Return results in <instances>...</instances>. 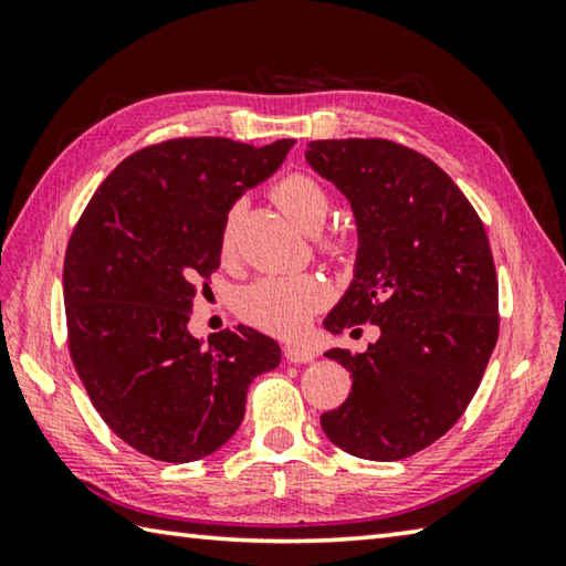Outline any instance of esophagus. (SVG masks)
<instances>
[{"label": "esophagus", "instance_id": "1", "mask_svg": "<svg viewBox=\"0 0 566 566\" xmlns=\"http://www.w3.org/2000/svg\"><path fill=\"white\" fill-rule=\"evenodd\" d=\"M284 357L290 359V361H294V364H306V361L314 359V349L302 347V344H286Z\"/></svg>", "mask_w": 566, "mask_h": 566}]
</instances>
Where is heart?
Here are the masks:
<instances>
[{
  "instance_id": "b5f03b06",
  "label": "heart",
  "mask_w": 566,
  "mask_h": 566,
  "mask_svg": "<svg viewBox=\"0 0 566 566\" xmlns=\"http://www.w3.org/2000/svg\"><path fill=\"white\" fill-rule=\"evenodd\" d=\"M274 205L282 209L284 217L302 232L314 234L329 214V197L317 179L306 175H290L276 181L272 189ZM237 209L227 214L222 227V252L229 254L234 237ZM337 249V244H329ZM324 286L310 274L296 276H262V280L244 286L237 296V310L242 317L272 334L300 332L312 312L324 302Z\"/></svg>"
}]
</instances>
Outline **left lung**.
Listing matches in <instances>:
<instances>
[{
    "label": "left lung",
    "mask_w": 566,
    "mask_h": 566,
    "mask_svg": "<svg viewBox=\"0 0 566 566\" xmlns=\"http://www.w3.org/2000/svg\"><path fill=\"white\" fill-rule=\"evenodd\" d=\"M304 157L349 199L359 239L354 280L324 329H379L367 352H327L352 391L322 429L354 457L397 462L447 434L482 381L500 334L490 239L462 189L415 149L319 139Z\"/></svg>",
    "instance_id": "obj_1"
}]
</instances>
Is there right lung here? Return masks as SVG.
<instances>
[{
    "instance_id": "right-lung-1",
    "label": "right lung",
    "mask_w": 566,
    "mask_h": 566,
    "mask_svg": "<svg viewBox=\"0 0 566 566\" xmlns=\"http://www.w3.org/2000/svg\"><path fill=\"white\" fill-rule=\"evenodd\" d=\"M294 147L224 137L134 151L94 191L64 254L70 354L94 409L137 452L195 462L227 444L254 377L282 361L272 337L239 324L187 329L199 284L219 266L229 209Z\"/></svg>"
}]
</instances>
